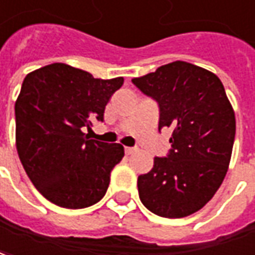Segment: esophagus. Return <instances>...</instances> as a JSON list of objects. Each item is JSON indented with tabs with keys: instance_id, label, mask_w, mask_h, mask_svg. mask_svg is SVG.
I'll list each match as a JSON object with an SVG mask.
<instances>
[{
	"instance_id": "1",
	"label": "esophagus",
	"mask_w": 255,
	"mask_h": 255,
	"mask_svg": "<svg viewBox=\"0 0 255 255\" xmlns=\"http://www.w3.org/2000/svg\"><path fill=\"white\" fill-rule=\"evenodd\" d=\"M136 151V148H131V147H125V152L126 155H131V153Z\"/></svg>"
}]
</instances>
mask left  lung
<instances>
[{
  "label": "left lung",
  "mask_w": 255,
  "mask_h": 255,
  "mask_svg": "<svg viewBox=\"0 0 255 255\" xmlns=\"http://www.w3.org/2000/svg\"><path fill=\"white\" fill-rule=\"evenodd\" d=\"M131 82L158 102L159 130L171 129L169 155L137 178L140 200L160 217L191 216L217 192L232 155L236 121L223 82L180 60Z\"/></svg>",
  "instance_id": "1"
}]
</instances>
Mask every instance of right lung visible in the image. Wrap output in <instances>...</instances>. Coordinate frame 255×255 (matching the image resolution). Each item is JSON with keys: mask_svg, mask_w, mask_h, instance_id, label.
Instances as JSON below:
<instances>
[{"mask_svg": "<svg viewBox=\"0 0 255 255\" xmlns=\"http://www.w3.org/2000/svg\"><path fill=\"white\" fill-rule=\"evenodd\" d=\"M124 78H93L88 71L53 63L27 74L15 104L16 148L27 176L46 199L84 209L106 195L121 144L89 140L92 121L104 119Z\"/></svg>", "mask_w": 255, "mask_h": 255, "instance_id": "add662e5", "label": "right lung"}]
</instances>
